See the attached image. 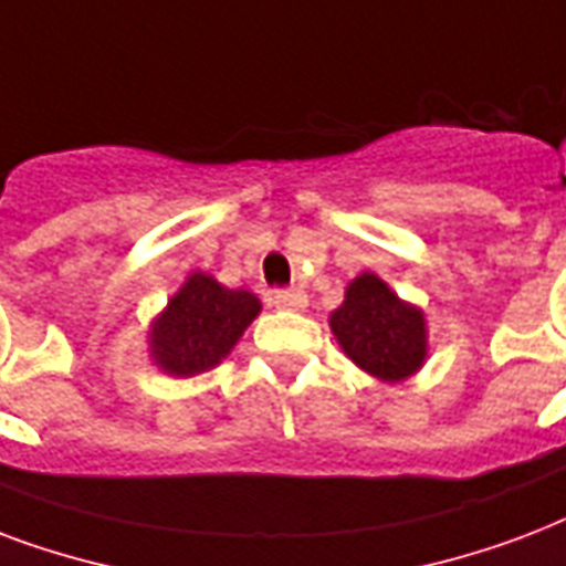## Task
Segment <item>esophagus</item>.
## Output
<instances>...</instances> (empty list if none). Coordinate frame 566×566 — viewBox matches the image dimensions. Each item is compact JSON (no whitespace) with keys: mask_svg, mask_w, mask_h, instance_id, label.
<instances>
[{"mask_svg":"<svg viewBox=\"0 0 566 566\" xmlns=\"http://www.w3.org/2000/svg\"><path fill=\"white\" fill-rule=\"evenodd\" d=\"M275 308H282V312H302L305 305H308V296L302 291H275L273 296Z\"/></svg>","mask_w":566,"mask_h":566,"instance_id":"esophagus-1","label":"esophagus"}]
</instances>
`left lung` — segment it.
Returning <instances> with one entry per match:
<instances>
[{
	"label": "left lung",
	"mask_w": 566,
	"mask_h": 566,
	"mask_svg": "<svg viewBox=\"0 0 566 566\" xmlns=\"http://www.w3.org/2000/svg\"><path fill=\"white\" fill-rule=\"evenodd\" d=\"M329 329L356 368L388 386L424 368L430 350L424 312L400 300L377 273H359L347 284Z\"/></svg>",
	"instance_id": "left-lung-1"
}]
</instances>
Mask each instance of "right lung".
<instances>
[{"instance_id":"add662e5","label":"right lung","mask_w":566,"mask_h":566,"mask_svg":"<svg viewBox=\"0 0 566 566\" xmlns=\"http://www.w3.org/2000/svg\"><path fill=\"white\" fill-rule=\"evenodd\" d=\"M258 314L261 300L252 291H231L196 270L150 321V361L168 377H198L228 359Z\"/></svg>"}]
</instances>
